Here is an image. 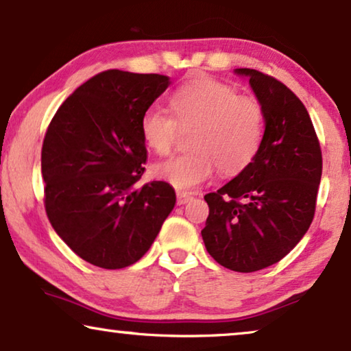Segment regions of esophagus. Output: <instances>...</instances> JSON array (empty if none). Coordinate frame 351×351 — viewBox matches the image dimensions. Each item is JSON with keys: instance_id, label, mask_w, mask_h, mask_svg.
I'll use <instances>...</instances> for the list:
<instances>
[{"instance_id": "1", "label": "esophagus", "mask_w": 351, "mask_h": 351, "mask_svg": "<svg viewBox=\"0 0 351 351\" xmlns=\"http://www.w3.org/2000/svg\"><path fill=\"white\" fill-rule=\"evenodd\" d=\"M191 198H193V196H191V193H189V191H177V204L189 203Z\"/></svg>"}]
</instances>
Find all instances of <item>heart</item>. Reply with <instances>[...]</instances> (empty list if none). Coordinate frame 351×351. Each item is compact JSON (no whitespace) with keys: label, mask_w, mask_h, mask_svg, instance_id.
<instances>
[{"label":"heart","mask_w":351,"mask_h":351,"mask_svg":"<svg viewBox=\"0 0 351 351\" xmlns=\"http://www.w3.org/2000/svg\"><path fill=\"white\" fill-rule=\"evenodd\" d=\"M172 114L150 107L141 118L145 145L166 155L176 143L179 128L195 126L193 150L156 162L153 176L176 189H191L208 180L215 169L237 176L256 160L265 134V113L254 95L239 94L234 86L210 78L182 84L169 99Z\"/></svg>","instance_id":"b5f03b06"}]
</instances>
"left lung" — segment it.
Instances as JSON below:
<instances>
[{"instance_id": "left-lung-1", "label": "left lung", "mask_w": 351, "mask_h": 351, "mask_svg": "<svg viewBox=\"0 0 351 351\" xmlns=\"http://www.w3.org/2000/svg\"><path fill=\"white\" fill-rule=\"evenodd\" d=\"M249 78L265 113L256 160L227 185L204 196V246L215 262L251 273L280 262L315 217L323 156L300 99L270 75L237 69Z\"/></svg>"}]
</instances>
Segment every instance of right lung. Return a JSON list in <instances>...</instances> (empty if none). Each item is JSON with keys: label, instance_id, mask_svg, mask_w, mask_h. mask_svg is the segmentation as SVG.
Returning a JSON list of instances; mask_svg holds the SVG:
<instances>
[{"label": "right lung", "instance_id": "right-lung-1", "mask_svg": "<svg viewBox=\"0 0 351 351\" xmlns=\"http://www.w3.org/2000/svg\"><path fill=\"white\" fill-rule=\"evenodd\" d=\"M169 84L165 75L102 71L70 94L47 126L41 150L47 219L95 267L136 263L174 209L167 182L136 189L147 161L141 118Z\"/></svg>", "mask_w": 351, "mask_h": 351}]
</instances>
